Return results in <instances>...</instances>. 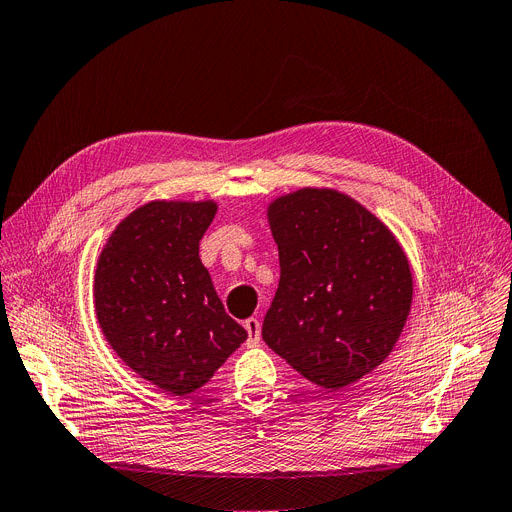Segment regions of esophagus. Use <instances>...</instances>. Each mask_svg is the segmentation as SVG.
<instances>
[{"label":"esophagus","instance_id":"1","mask_svg":"<svg viewBox=\"0 0 512 512\" xmlns=\"http://www.w3.org/2000/svg\"><path fill=\"white\" fill-rule=\"evenodd\" d=\"M243 327L248 331V346H258L260 344V321L258 319H246L243 321Z\"/></svg>","mask_w":512,"mask_h":512}]
</instances>
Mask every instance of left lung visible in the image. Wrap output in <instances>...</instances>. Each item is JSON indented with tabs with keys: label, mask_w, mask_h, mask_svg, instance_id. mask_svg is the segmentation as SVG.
<instances>
[{
	"label": "left lung",
	"mask_w": 512,
	"mask_h": 512,
	"mask_svg": "<svg viewBox=\"0 0 512 512\" xmlns=\"http://www.w3.org/2000/svg\"><path fill=\"white\" fill-rule=\"evenodd\" d=\"M281 279L262 339L327 389L375 371L412 304L408 258L379 218L337 189L304 187L266 210Z\"/></svg>",
	"instance_id": "8db88e82"
}]
</instances>
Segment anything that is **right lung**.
Listing matches in <instances>:
<instances>
[{"mask_svg": "<svg viewBox=\"0 0 512 512\" xmlns=\"http://www.w3.org/2000/svg\"><path fill=\"white\" fill-rule=\"evenodd\" d=\"M216 204L156 200L112 231L93 302L108 344L145 381L187 396L248 339L225 312L200 260Z\"/></svg>", "mask_w": 512, "mask_h": 512, "instance_id": "add662e5", "label": "right lung"}]
</instances>
